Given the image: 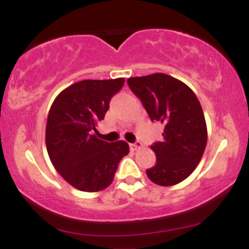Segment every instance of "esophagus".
<instances>
[{
  "label": "esophagus",
  "instance_id": "esophagus-1",
  "mask_svg": "<svg viewBox=\"0 0 249 249\" xmlns=\"http://www.w3.org/2000/svg\"><path fill=\"white\" fill-rule=\"evenodd\" d=\"M141 147H142V144L141 142H134V144H130L131 151H137V150H139Z\"/></svg>",
  "mask_w": 249,
  "mask_h": 249
}]
</instances>
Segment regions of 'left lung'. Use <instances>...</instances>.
<instances>
[{
	"mask_svg": "<svg viewBox=\"0 0 249 249\" xmlns=\"http://www.w3.org/2000/svg\"><path fill=\"white\" fill-rule=\"evenodd\" d=\"M127 84L151 121L164 125V139L151 146L157 161L146 170L147 177L160 186L179 184L198 166L207 144L206 121L196 93L161 72L131 77Z\"/></svg>",
	"mask_w": 249,
	"mask_h": 249,
	"instance_id": "8db88e82",
	"label": "left lung"
}]
</instances>
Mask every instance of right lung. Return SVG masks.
Listing matches in <instances>:
<instances>
[{
    "label": "right lung",
    "mask_w": 249,
    "mask_h": 249,
    "mask_svg": "<svg viewBox=\"0 0 249 249\" xmlns=\"http://www.w3.org/2000/svg\"><path fill=\"white\" fill-rule=\"evenodd\" d=\"M124 78L85 79L56 97L48 115L45 144L53 167L71 186L98 192L112 182L119 161L130 152L124 141L97 138L108 103L124 85Z\"/></svg>",
    "instance_id": "obj_1"
}]
</instances>
